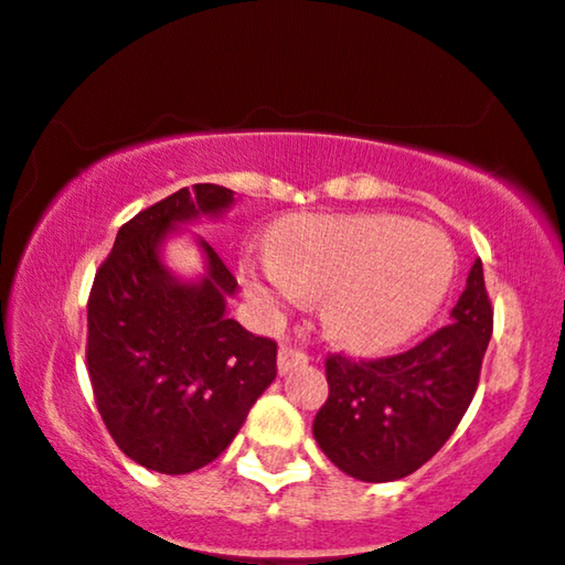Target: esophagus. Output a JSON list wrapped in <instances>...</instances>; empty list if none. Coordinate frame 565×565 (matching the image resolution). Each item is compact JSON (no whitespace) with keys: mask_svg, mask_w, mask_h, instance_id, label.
Segmentation results:
<instances>
[{"mask_svg":"<svg viewBox=\"0 0 565 565\" xmlns=\"http://www.w3.org/2000/svg\"><path fill=\"white\" fill-rule=\"evenodd\" d=\"M306 363H309V353H303L300 348L282 345L280 353H277V369H280V373H288V371L298 369V365H306Z\"/></svg>","mask_w":565,"mask_h":565,"instance_id":"obj_1","label":"esophagus"}]
</instances>
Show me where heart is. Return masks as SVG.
<instances>
[{"label": "heart", "mask_w": 565, "mask_h": 565, "mask_svg": "<svg viewBox=\"0 0 565 565\" xmlns=\"http://www.w3.org/2000/svg\"><path fill=\"white\" fill-rule=\"evenodd\" d=\"M457 273L441 231L397 215H313L285 223L273 252L241 265L246 290L269 311L321 296V321L342 345L381 350L434 317Z\"/></svg>", "instance_id": "1"}]
</instances>
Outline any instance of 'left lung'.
Returning <instances> with one entry per match:
<instances>
[{"label":"left lung","mask_w":565,"mask_h":565,"mask_svg":"<svg viewBox=\"0 0 565 565\" xmlns=\"http://www.w3.org/2000/svg\"><path fill=\"white\" fill-rule=\"evenodd\" d=\"M493 309L478 259L449 324L399 355L327 358L329 397L313 438L334 467L363 482H392L423 467L457 430L480 381Z\"/></svg>","instance_id":"1"}]
</instances>
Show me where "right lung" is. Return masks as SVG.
<instances>
[{
  "mask_svg": "<svg viewBox=\"0 0 565 565\" xmlns=\"http://www.w3.org/2000/svg\"><path fill=\"white\" fill-rule=\"evenodd\" d=\"M233 192L194 184L137 212L116 233L87 298V373L116 446L137 465L186 475L228 449L277 376V345L228 319L238 282L196 238L207 273L179 280L160 246L181 223L217 217Z\"/></svg>",
  "mask_w": 565,
  "mask_h": 565,
  "instance_id": "right-lung-1",
  "label": "right lung"
}]
</instances>
